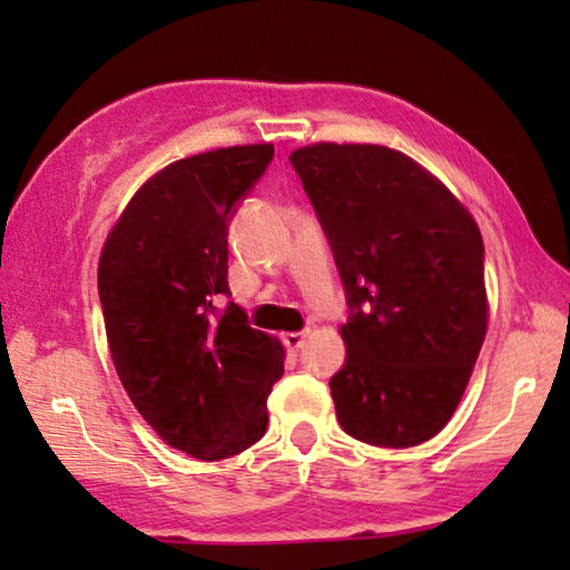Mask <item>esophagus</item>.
I'll return each mask as SVG.
<instances>
[{"mask_svg":"<svg viewBox=\"0 0 570 570\" xmlns=\"http://www.w3.org/2000/svg\"><path fill=\"white\" fill-rule=\"evenodd\" d=\"M306 337H308V332H287L283 342H285V347L291 350V353H298V350L306 345Z\"/></svg>","mask_w":570,"mask_h":570,"instance_id":"1","label":"esophagus"}]
</instances>
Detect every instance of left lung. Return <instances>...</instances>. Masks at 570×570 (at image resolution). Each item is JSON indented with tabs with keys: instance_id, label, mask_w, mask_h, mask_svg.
Returning a JSON list of instances; mask_svg holds the SVG:
<instances>
[{
	"instance_id": "left-lung-1",
	"label": "left lung",
	"mask_w": 570,
	"mask_h": 570,
	"mask_svg": "<svg viewBox=\"0 0 570 570\" xmlns=\"http://www.w3.org/2000/svg\"><path fill=\"white\" fill-rule=\"evenodd\" d=\"M345 283L347 361L330 381L342 431L407 449L459 407L488 332L482 236L410 155L314 142L291 153Z\"/></svg>"
}]
</instances>
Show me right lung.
Instances as JSON below:
<instances>
[{"label":"right lung","instance_id":"obj_1","mask_svg":"<svg viewBox=\"0 0 570 570\" xmlns=\"http://www.w3.org/2000/svg\"><path fill=\"white\" fill-rule=\"evenodd\" d=\"M275 145H236L176 160L135 191L106 236L98 293L114 368L170 449L217 462L267 431V394L285 347L228 287V217Z\"/></svg>","mask_w":570,"mask_h":570}]
</instances>
